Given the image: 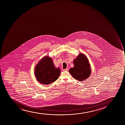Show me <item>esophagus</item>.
Returning a JSON list of instances; mask_svg holds the SVG:
<instances>
[{
  "label": "esophagus",
  "instance_id": "obj_1",
  "mask_svg": "<svg viewBox=\"0 0 125 125\" xmlns=\"http://www.w3.org/2000/svg\"><path fill=\"white\" fill-rule=\"evenodd\" d=\"M63 71H69V69L68 68H66V69H63Z\"/></svg>",
  "mask_w": 125,
  "mask_h": 125
}]
</instances>
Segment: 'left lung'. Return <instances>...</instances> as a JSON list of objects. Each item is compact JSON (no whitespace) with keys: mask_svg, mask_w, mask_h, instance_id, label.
Here are the masks:
<instances>
[{"mask_svg":"<svg viewBox=\"0 0 125 125\" xmlns=\"http://www.w3.org/2000/svg\"><path fill=\"white\" fill-rule=\"evenodd\" d=\"M74 67L69 70L75 79L79 81H83L87 79L91 73L90 65L86 56L80 53L73 61Z\"/></svg>","mask_w":125,"mask_h":125,"instance_id":"1","label":"left lung"}]
</instances>
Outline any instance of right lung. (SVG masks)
<instances>
[{
	"mask_svg": "<svg viewBox=\"0 0 125 125\" xmlns=\"http://www.w3.org/2000/svg\"><path fill=\"white\" fill-rule=\"evenodd\" d=\"M60 69L56 68L52 59L45 56L36 66L35 75L38 82L48 85L56 81L60 74Z\"/></svg>",
	"mask_w": 125,
	"mask_h": 125,
	"instance_id": "right-lung-1",
	"label": "right lung"
}]
</instances>
